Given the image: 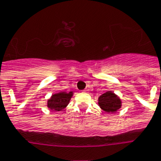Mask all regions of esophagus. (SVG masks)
<instances>
[{
    "label": "esophagus",
    "mask_w": 161,
    "mask_h": 161,
    "mask_svg": "<svg viewBox=\"0 0 161 161\" xmlns=\"http://www.w3.org/2000/svg\"><path fill=\"white\" fill-rule=\"evenodd\" d=\"M85 92H88V89H86V90H85Z\"/></svg>",
    "instance_id": "obj_1"
}]
</instances>
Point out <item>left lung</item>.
<instances>
[{"label":"left lung","mask_w":161,"mask_h":161,"mask_svg":"<svg viewBox=\"0 0 161 161\" xmlns=\"http://www.w3.org/2000/svg\"><path fill=\"white\" fill-rule=\"evenodd\" d=\"M99 105L103 110L108 113H115L121 108L120 98L111 91H108L99 98Z\"/></svg>","instance_id":"obj_1"}]
</instances>
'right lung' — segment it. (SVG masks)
<instances>
[{"instance_id": "obj_1", "label": "right lung", "mask_w": 161, "mask_h": 161, "mask_svg": "<svg viewBox=\"0 0 161 161\" xmlns=\"http://www.w3.org/2000/svg\"><path fill=\"white\" fill-rule=\"evenodd\" d=\"M72 96V92H69V93L61 92L58 94H53L51 99L48 100V108H50L51 110H54V111H60L63 110L68 105Z\"/></svg>"}]
</instances>
